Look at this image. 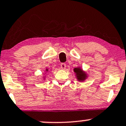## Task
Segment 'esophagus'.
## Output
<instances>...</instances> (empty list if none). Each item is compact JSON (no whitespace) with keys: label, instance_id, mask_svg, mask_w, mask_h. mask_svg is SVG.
Segmentation results:
<instances>
[{"label":"esophagus","instance_id":"1","mask_svg":"<svg viewBox=\"0 0 126 126\" xmlns=\"http://www.w3.org/2000/svg\"><path fill=\"white\" fill-rule=\"evenodd\" d=\"M66 64L64 63H63L61 64V68H62V69H66Z\"/></svg>","mask_w":126,"mask_h":126}]
</instances>
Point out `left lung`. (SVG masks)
<instances>
[{
	"mask_svg": "<svg viewBox=\"0 0 126 126\" xmlns=\"http://www.w3.org/2000/svg\"><path fill=\"white\" fill-rule=\"evenodd\" d=\"M74 71L76 72V76H77V79H78L79 80L82 81L85 79L86 77H87L85 73L84 72H83L82 69H80L79 68H75V69H74Z\"/></svg>",
	"mask_w": 126,
	"mask_h": 126,
	"instance_id": "obj_1",
	"label": "left lung"
}]
</instances>
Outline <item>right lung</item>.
<instances>
[{
	"label": "right lung",
	"instance_id": "obj_1",
	"mask_svg": "<svg viewBox=\"0 0 126 126\" xmlns=\"http://www.w3.org/2000/svg\"><path fill=\"white\" fill-rule=\"evenodd\" d=\"M46 71H47V70H46Z\"/></svg>",
	"mask_w": 126,
	"mask_h": 126
}]
</instances>
